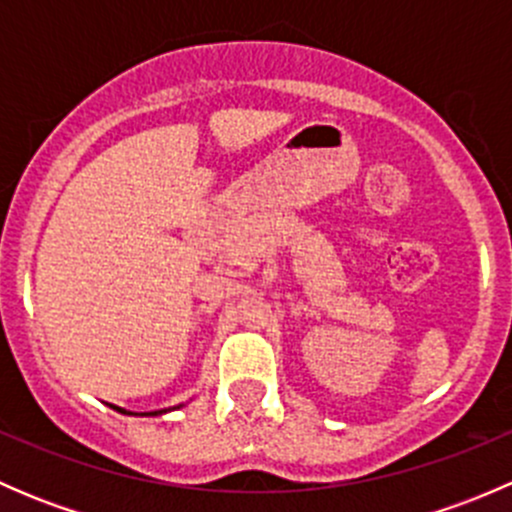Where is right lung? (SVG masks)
I'll use <instances>...</instances> for the list:
<instances>
[{
    "label": "right lung",
    "mask_w": 512,
    "mask_h": 512,
    "mask_svg": "<svg viewBox=\"0 0 512 512\" xmlns=\"http://www.w3.org/2000/svg\"><path fill=\"white\" fill-rule=\"evenodd\" d=\"M111 406V409H116L118 414H128V416H160V414H168V411H173V409H180V406H173V409H163V411H151V414H131V411H126V409H121V406H113V404H108Z\"/></svg>",
    "instance_id": "obj_1"
}]
</instances>
